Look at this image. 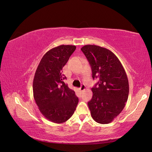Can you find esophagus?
<instances>
[{
    "label": "esophagus",
    "mask_w": 152,
    "mask_h": 152,
    "mask_svg": "<svg viewBox=\"0 0 152 152\" xmlns=\"http://www.w3.org/2000/svg\"><path fill=\"white\" fill-rule=\"evenodd\" d=\"M85 89H86V86L85 85H82L81 87L79 88V90L80 91H83L85 90Z\"/></svg>",
    "instance_id": "obj_1"
}]
</instances>
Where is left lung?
I'll return each instance as SVG.
<instances>
[{"mask_svg":"<svg viewBox=\"0 0 152 152\" xmlns=\"http://www.w3.org/2000/svg\"><path fill=\"white\" fill-rule=\"evenodd\" d=\"M81 50L88 60L93 79L99 78L92 88L93 98L87 103L91 117L99 124H109L122 111L129 95L125 70L111 50L96 45H86Z\"/></svg>","mask_w":152,"mask_h":152,"instance_id":"obj_1","label":"left lung"}]
</instances>
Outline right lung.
I'll list each match as a JSON object with an SVG mask.
<instances>
[{
	"instance_id": "add662e5",
	"label": "right lung",
	"mask_w": 152,
	"mask_h": 152,
	"mask_svg": "<svg viewBox=\"0 0 152 152\" xmlns=\"http://www.w3.org/2000/svg\"><path fill=\"white\" fill-rule=\"evenodd\" d=\"M76 49L75 45H61L45 53L37 68L34 82V98L39 109L49 121L61 124L74 113L79 103L75 91L63 80L62 69Z\"/></svg>"
}]
</instances>
